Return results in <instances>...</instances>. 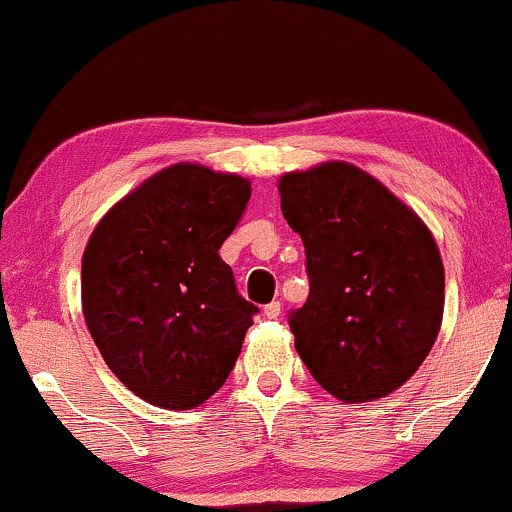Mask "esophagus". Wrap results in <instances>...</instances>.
I'll return each instance as SVG.
<instances>
[{
	"instance_id": "esophagus-1",
	"label": "esophagus",
	"mask_w": 512,
	"mask_h": 512,
	"mask_svg": "<svg viewBox=\"0 0 512 512\" xmlns=\"http://www.w3.org/2000/svg\"><path fill=\"white\" fill-rule=\"evenodd\" d=\"M263 317H268V320H278V317H280V302L278 300L268 302V305L263 307Z\"/></svg>"
}]
</instances>
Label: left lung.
Masks as SVG:
<instances>
[{
  "instance_id": "8db88e82",
  "label": "left lung",
  "mask_w": 512,
  "mask_h": 512,
  "mask_svg": "<svg viewBox=\"0 0 512 512\" xmlns=\"http://www.w3.org/2000/svg\"><path fill=\"white\" fill-rule=\"evenodd\" d=\"M280 210L302 236L310 295L290 317L312 378L342 403L408 383L444 315V263L420 214L371 173L324 161L278 178Z\"/></svg>"
}]
</instances>
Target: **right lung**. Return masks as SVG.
<instances>
[{
    "mask_svg": "<svg viewBox=\"0 0 512 512\" xmlns=\"http://www.w3.org/2000/svg\"><path fill=\"white\" fill-rule=\"evenodd\" d=\"M251 180L173 163L97 222L82 254V315L104 364L163 410L212 398L241 354L254 305L219 249L244 217Z\"/></svg>",
    "mask_w": 512,
    "mask_h": 512,
    "instance_id": "add662e5",
    "label": "right lung"
}]
</instances>
